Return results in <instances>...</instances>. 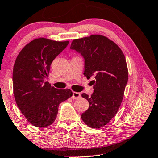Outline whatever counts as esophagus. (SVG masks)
<instances>
[{"instance_id": "34e87169", "label": "esophagus", "mask_w": 158, "mask_h": 158, "mask_svg": "<svg viewBox=\"0 0 158 158\" xmlns=\"http://www.w3.org/2000/svg\"><path fill=\"white\" fill-rule=\"evenodd\" d=\"M80 97H81V94H80V93H79V92H73L72 97V98L73 99H78V98H79Z\"/></svg>"}]
</instances>
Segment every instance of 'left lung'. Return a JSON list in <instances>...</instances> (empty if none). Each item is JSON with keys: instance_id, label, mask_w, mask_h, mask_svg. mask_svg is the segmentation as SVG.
<instances>
[{"instance_id": "8db88e82", "label": "left lung", "mask_w": 158, "mask_h": 158, "mask_svg": "<svg viewBox=\"0 0 158 158\" xmlns=\"http://www.w3.org/2000/svg\"><path fill=\"white\" fill-rule=\"evenodd\" d=\"M70 48L84 57V76L95 79L92 96L81 94L89 103L81 119L90 127L100 128L114 117L123 101L128 81L125 57L114 42L101 35L75 39Z\"/></svg>"}]
</instances>
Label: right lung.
I'll return each instance as SVG.
<instances>
[{"instance_id":"add662e5","label":"right lung","mask_w":158,"mask_h":158,"mask_svg":"<svg viewBox=\"0 0 158 158\" xmlns=\"http://www.w3.org/2000/svg\"><path fill=\"white\" fill-rule=\"evenodd\" d=\"M69 44L44 38L24 46L13 71V94L26 119L37 127H46L56 119L59 105L72 96L69 89H59L44 82L52 61Z\"/></svg>"}]
</instances>
